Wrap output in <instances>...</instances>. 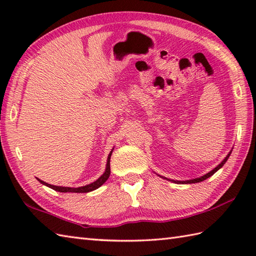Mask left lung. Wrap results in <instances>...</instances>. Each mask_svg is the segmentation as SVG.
Segmentation results:
<instances>
[{"instance_id":"1","label":"left lung","mask_w":256,"mask_h":256,"mask_svg":"<svg viewBox=\"0 0 256 256\" xmlns=\"http://www.w3.org/2000/svg\"><path fill=\"white\" fill-rule=\"evenodd\" d=\"M231 152L232 150H230L229 152V154H228L226 156V158L222 160L220 164L216 166V167H214V170H212L211 172H206V175H204V176H201V177H198V178H194V179H189V180H174V179H168V178H166V177H162V176H160V175H158L160 177H162V178H164V179H167V180H170V182H175V184H194V182H202V180H204V179H206V178H209V177H211L212 175H214V172H218L220 168L224 166L226 162V160H228V158H229L230 157V155H231Z\"/></svg>"}]
</instances>
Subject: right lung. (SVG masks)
Here are the masks:
<instances>
[{
  "label": "right lung",
  "mask_w": 256,
  "mask_h": 256,
  "mask_svg": "<svg viewBox=\"0 0 256 256\" xmlns=\"http://www.w3.org/2000/svg\"><path fill=\"white\" fill-rule=\"evenodd\" d=\"M114 148H112V150L110 152V154H108V160H106V170L102 174V175L96 179V182H91L89 184H86V186H82V187H78V188H72V187H62V186H55V184H50L48 182H45L40 180V179L37 178V180L40 182V184H45V186L50 187L54 190H56V192H77V194H84V192H92V190H96L99 187H101L103 184H104L108 178L110 177V174H111V170H110V160H111V155H112V152H113Z\"/></svg>",
  "instance_id": "1"
}]
</instances>
